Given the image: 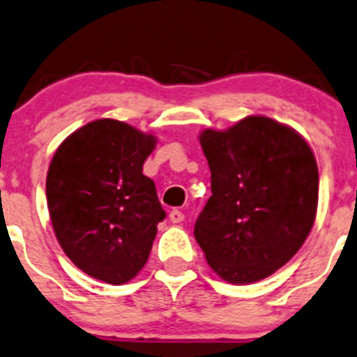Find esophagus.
Returning a JSON list of instances; mask_svg holds the SVG:
<instances>
[{"label":"esophagus","instance_id":"1","mask_svg":"<svg viewBox=\"0 0 357 357\" xmlns=\"http://www.w3.org/2000/svg\"><path fill=\"white\" fill-rule=\"evenodd\" d=\"M172 223H182L183 222V213L178 211V209H172L170 215H168Z\"/></svg>","mask_w":357,"mask_h":357}]
</instances>
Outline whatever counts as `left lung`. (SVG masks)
<instances>
[{"label": "left lung", "instance_id": "1", "mask_svg": "<svg viewBox=\"0 0 357 357\" xmlns=\"http://www.w3.org/2000/svg\"><path fill=\"white\" fill-rule=\"evenodd\" d=\"M199 142L211 172V197L194 237L223 280H263L292 259L313 229L314 154L294 128L259 115L227 130L206 128Z\"/></svg>", "mask_w": 357, "mask_h": 357}]
</instances>
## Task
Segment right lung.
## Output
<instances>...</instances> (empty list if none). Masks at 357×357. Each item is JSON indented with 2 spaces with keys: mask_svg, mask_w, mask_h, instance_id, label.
<instances>
[{
  "mask_svg": "<svg viewBox=\"0 0 357 357\" xmlns=\"http://www.w3.org/2000/svg\"><path fill=\"white\" fill-rule=\"evenodd\" d=\"M156 137L112 119L89 122L60 144L46 177L54 235L89 277L127 284L144 266L165 209L142 174Z\"/></svg>",
  "mask_w": 357,
  "mask_h": 357,
  "instance_id": "add662e5",
  "label": "right lung"
}]
</instances>
